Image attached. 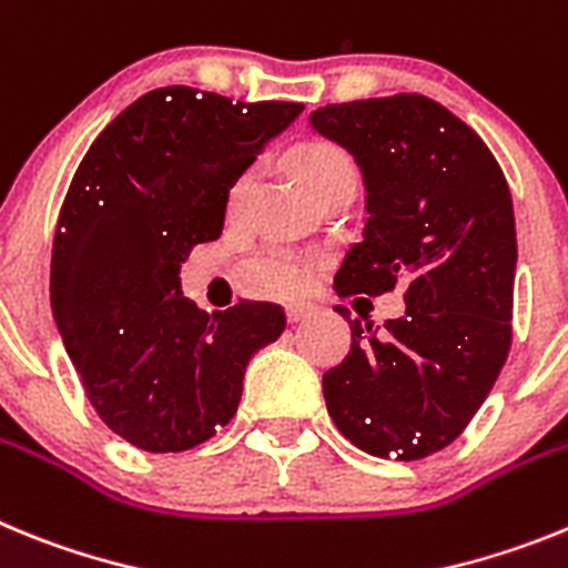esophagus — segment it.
<instances>
[{
    "label": "esophagus",
    "mask_w": 568,
    "mask_h": 568,
    "mask_svg": "<svg viewBox=\"0 0 568 568\" xmlns=\"http://www.w3.org/2000/svg\"><path fill=\"white\" fill-rule=\"evenodd\" d=\"M314 312V305L308 303H288L285 305V314H288V323H303L308 314Z\"/></svg>",
    "instance_id": "esophagus-1"
}]
</instances>
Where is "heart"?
<instances>
[{
  "label": "heart",
  "mask_w": 568,
  "mask_h": 568,
  "mask_svg": "<svg viewBox=\"0 0 568 568\" xmlns=\"http://www.w3.org/2000/svg\"><path fill=\"white\" fill-rule=\"evenodd\" d=\"M294 168H297L300 182L308 194H314L323 182L334 180V176L354 174L348 154L332 142H305L294 154ZM245 191H248V176H240L231 189V202L236 205ZM248 277L271 294H297L312 280V263L297 251L263 248L248 260Z\"/></svg>",
  "instance_id": "heart-1"
}]
</instances>
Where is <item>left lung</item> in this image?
<instances>
[{"instance_id":"obj_1","label":"left lung","mask_w":568,"mask_h":568,"mask_svg":"<svg viewBox=\"0 0 568 568\" xmlns=\"http://www.w3.org/2000/svg\"><path fill=\"white\" fill-rule=\"evenodd\" d=\"M308 125L354 156L366 189L363 240L334 274L339 297L406 288L403 317L348 320L352 352L323 374L325 406L368 455L417 460L468 426L509 354V185L486 142L420 93L317 108Z\"/></svg>"}]
</instances>
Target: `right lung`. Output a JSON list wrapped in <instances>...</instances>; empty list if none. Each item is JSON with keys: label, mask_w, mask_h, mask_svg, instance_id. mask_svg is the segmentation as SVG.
I'll return each mask as SVG.
<instances>
[{"label": "right lung", "mask_w": 568, "mask_h": 568, "mask_svg": "<svg viewBox=\"0 0 568 568\" xmlns=\"http://www.w3.org/2000/svg\"><path fill=\"white\" fill-rule=\"evenodd\" d=\"M303 108L156 88L79 162L53 240V320L97 414L142 452L214 437L251 357L285 332L280 305L196 308L180 265L223 234L234 182Z\"/></svg>", "instance_id": "obj_1"}]
</instances>
